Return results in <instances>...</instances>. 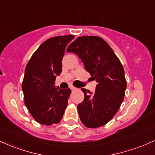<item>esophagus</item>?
Returning a JSON list of instances; mask_svg holds the SVG:
<instances>
[{
	"label": "esophagus",
	"mask_w": 155,
	"mask_h": 155,
	"mask_svg": "<svg viewBox=\"0 0 155 155\" xmlns=\"http://www.w3.org/2000/svg\"><path fill=\"white\" fill-rule=\"evenodd\" d=\"M71 89L72 91H74V90H76V88L75 87H74V86H71Z\"/></svg>",
	"instance_id": "esophagus-1"
}]
</instances>
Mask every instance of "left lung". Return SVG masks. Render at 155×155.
I'll list each match as a JSON object with an SVG mask.
<instances>
[{
    "instance_id": "1",
    "label": "left lung",
    "mask_w": 155,
    "mask_h": 155,
    "mask_svg": "<svg viewBox=\"0 0 155 155\" xmlns=\"http://www.w3.org/2000/svg\"><path fill=\"white\" fill-rule=\"evenodd\" d=\"M67 51L79 55L85 70L97 82L94 92L81 89L84 98L77 106L80 120L89 128L101 127L113 118L124 100L127 81L123 66L99 36L78 37Z\"/></svg>"
}]
</instances>
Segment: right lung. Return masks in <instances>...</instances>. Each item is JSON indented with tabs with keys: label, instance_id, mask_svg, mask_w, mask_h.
Masks as SVG:
<instances>
[{
	"label": "right lung",
	"instance_id": "right-lung-1",
	"mask_svg": "<svg viewBox=\"0 0 155 155\" xmlns=\"http://www.w3.org/2000/svg\"><path fill=\"white\" fill-rule=\"evenodd\" d=\"M74 38V35H68L48 39L27 64L22 84L25 104L33 119L41 124L59 123L68 106L71 89L61 90L54 84L62 72L65 47Z\"/></svg>",
	"mask_w": 155,
	"mask_h": 155
}]
</instances>
